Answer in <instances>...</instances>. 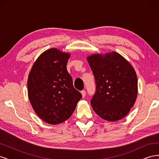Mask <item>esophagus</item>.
I'll return each mask as SVG.
<instances>
[{
  "label": "esophagus",
  "mask_w": 159,
  "mask_h": 159,
  "mask_svg": "<svg viewBox=\"0 0 159 159\" xmlns=\"http://www.w3.org/2000/svg\"><path fill=\"white\" fill-rule=\"evenodd\" d=\"M81 95H82V97H83V98H85V97L86 92H85V90H82V91H81Z\"/></svg>",
  "instance_id": "1"
}]
</instances>
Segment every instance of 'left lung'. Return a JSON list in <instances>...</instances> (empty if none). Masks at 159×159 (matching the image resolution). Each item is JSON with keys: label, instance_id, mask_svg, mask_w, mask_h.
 <instances>
[{"label": "left lung", "instance_id": "obj_1", "mask_svg": "<svg viewBox=\"0 0 159 159\" xmlns=\"http://www.w3.org/2000/svg\"><path fill=\"white\" fill-rule=\"evenodd\" d=\"M88 61L94 75L96 90L91 104L102 119L116 121L133 106L137 96V77L132 66L118 53L93 54Z\"/></svg>", "mask_w": 159, "mask_h": 159}]
</instances>
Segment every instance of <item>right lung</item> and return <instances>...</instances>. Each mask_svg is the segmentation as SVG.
I'll return each mask as SVG.
<instances>
[{
  "label": "right lung",
  "mask_w": 159,
  "mask_h": 159,
  "mask_svg": "<svg viewBox=\"0 0 159 159\" xmlns=\"http://www.w3.org/2000/svg\"><path fill=\"white\" fill-rule=\"evenodd\" d=\"M70 56L56 48L48 50L38 57L28 75L30 103L38 117L49 124L68 119L82 97L67 70Z\"/></svg>",
  "instance_id": "1"
}]
</instances>
